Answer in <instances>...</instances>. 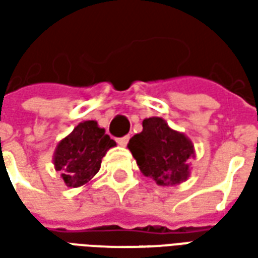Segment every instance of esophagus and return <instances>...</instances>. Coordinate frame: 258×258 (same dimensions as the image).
Listing matches in <instances>:
<instances>
[{"label":"esophagus","instance_id":"1","mask_svg":"<svg viewBox=\"0 0 258 258\" xmlns=\"http://www.w3.org/2000/svg\"><path fill=\"white\" fill-rule=\"evenodd\" d=\"M128 141H130L128 135H124V137H121V138H117V144L121 146H125L127 144H128Z\"/></svg>","mask_w":258,"mask_h":258}]
</instances>
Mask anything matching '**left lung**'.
Listing matches in <instances>:
<instances>
[{
  "instance_id": "8db88e82",
  "label": "left lung",
  "mask_w": 258,
  "mask_h": 258,
  "mask_svg": "<svg viewBox=\"0 0 258 258\" xmlns=\"http://www.w3.org/2000/svg\"><path fill=\"white\" fill-rule=\"evenodd\" d=\"M142 133L135 134L128 149L144 175L159 185H175L189 175L188 159L194 156V145L184 134L168 127L160 117L142 121Z\"/></svg>"
}]
</instances>
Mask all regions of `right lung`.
I'll return each mask as SVG.
<instances>
[{
	"label": "right lung",
	"instance_id": "1",
	"mask_svg": "<svg viewBox=\"0 0 258 258\" xmlns=\"http://www.w3.org/2000/svg\"><path fill=\"white\" fill-rule=\"evenodd\" d=\"M116 142L94 120L83 121L56 146L53 164L68 186L87 184L101 168L102 157Z\"/></svg>",
	"mask_w": 258,
	"mask_h": 258
}]
</instances>
